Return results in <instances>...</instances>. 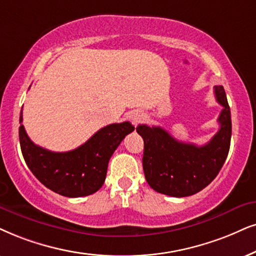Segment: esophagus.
Wrapping results in <instances>:
<instances>
[{"instance_id":"34e87169","label":"esophagus","mask_w":256,"mask_h":256,"mask_svg":"<svg viewBox=\"0 0 256 256\" xmlns=\"http://www.w3.org/2000/svg\"><path fill=\"white\" fill-rule=\"evenodd\" d=\"M130 117H131V120L134 122V124H137V122H139L142 119H143V114H140V113L138 112H134Z\"/></svg>"}]
</instances>
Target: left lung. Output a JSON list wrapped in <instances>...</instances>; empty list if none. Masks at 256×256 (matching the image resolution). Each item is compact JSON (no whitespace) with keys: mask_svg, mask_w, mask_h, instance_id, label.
I'll list each match as a JSON object with an SVG mask.
<instances>
[{"mask_svg":"<svg viewBox=\"0 0 256 256\" xmlns=\"http://www.w3.org/2000/svg\"><path fill=\"white\" fill-rule=\"evenodd\" d=\"M220 130L206 145L183 143L160 126L138 125L144 140L143 169L146 182L157 192L174 197L192 196L214 180L230 148L232 118L223 86H215Z\"/></svg>","mask_w":256,"mask_h":256,"instance_id":"8db88e82","label":"left lung"}]
</instances>
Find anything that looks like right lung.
<instances>
[{
	"label": "right lung",
	"mask_w": 256,
	"mask_h": 256,
	"mask_svg": "<svg viewBox=\"0 0 256 256\" xmlns=\"http://www.w3.org/2000/svg\"><path fill=\"white\" fill-rule=\"evenodd\" d=\"M21 151L29 169L52 192L66 197L88 196L105 182L108 160L125 136L134 130L128 122L100 128L86 143L67 152H53L35 145L22 125L20 113Z\"/></svg>",
	"instance_id": "obj_1"
}]
</instances>
